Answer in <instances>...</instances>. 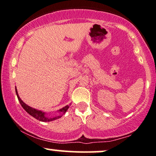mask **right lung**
<instances>
[{"mask_svg":"<svg viewBox=\"0 0 156 156\" xmlns=\"http://www.w3.org/2000/svg\"><path fill=\"white\" fill-rule=\"evenodd\" d=\"M16 96H17L18 100H19L20 103V104H21V106L23 107V109H25V110L26 111L28 114H30L31 116H33L34 118L37 119V120H40V121H42V122L52 121V120H56V119H58V118H60V117H62V115H60V116H57V117H55V118H47V117L45 116L44 112H42L41 111L36 110V109H34V108L29 107V106H27V104H25V103H24L23 101L21 100V98L19 97V96H18L16 88ZM69 106L67 105V106H66L65 107L62 108L61 109H60V112L65 113L67 111V109H69Z\"/></svg>","mask_w":156,"mask_h":156,"instance_id":"add662e5","label":"right lung"}]
</instances>
